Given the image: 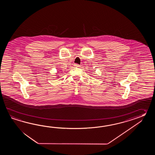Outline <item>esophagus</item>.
<instances>
[{"label":"esophagus","instance_id":"obj_1","mask_svg":"<svg viewBox=\"0 0 155 155\" xmlns=\"http://www.w3.org/2000/svg\"><path fill=\"white\" fill-rule=\"evenodd\" d=\"M74 66H75V67H76V68H78L80 65H79V64H75Z\"/></svg>","mask_w":155,"mask_h":155}]
</instances>
